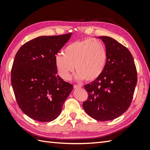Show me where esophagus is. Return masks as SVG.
Masks as SVG:
<instances>
[{
	"label": "esophagus",
	"mask_w": 150,
	"mask_h": 150,
	"mask_svg": "<svg viewBox=\"0 0 150 150\" xmlns=\"http://www.w3.org/2000/svg\"><path fill=\"white\" fill-rule=\"evenodd\" d=\"M82 87V86L79 85H73V88H81Z\"/></svg>",
	"instance_id": "obj_1"
}]
</instances>
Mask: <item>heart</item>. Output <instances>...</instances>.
Here are the masks:
<instances>
[{
    "label": "heart",
    "mask_w": 150,
    "mask_h": 150,
    "mask_svg": "<svg viewBox=\"0 0 150 150\" xmlns=\"http://www.w3.org/2000/svg\"><path fill=\"white\" fill-rule=\"evenodd\" d=\"M107 52L99 40H78L67 45L63 54L55 57V65L61 77L69 80L74 70L76 79L91 82L96 79L105 69Z\"/></svg>",
    "instance_id": "1"
}]
</instances>
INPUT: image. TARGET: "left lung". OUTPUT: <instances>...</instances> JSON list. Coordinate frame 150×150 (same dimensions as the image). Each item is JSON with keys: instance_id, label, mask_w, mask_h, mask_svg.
<instances>
[{"instance_id": "1", "label": "left lung", "mask_w": 150, "mask_h": 150, "mask_svg": "<svg viewBox=\"0 0 150 150\" xmlns=\"http://www.w3.org/2000/svg\"><path fill=\"white\" fill-rule=\"evenodd\" d=\"M105 43L107 59L103 73L84 86L88 94L83 107L99 121L118 118L128 110L137 83V71L131 53L116 40L99 36Z\"/></svg>"}]
</instances>
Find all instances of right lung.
Instances as JSON below:
<instances>
[{"label": "right lung", "instance_id": "add662e5", "mask_svg": "<svg viewBox=\"0 0 150 150\" xmlns=\"http://www.w3.org/2000/svg\"><path fill=\"white\" fill-rule=\"evenodd\" d=\"M71 34L38 37L16 53L12 86L20 108L33 120L50 122L57 118L73 90V85L57 75L54 60Z\"/></svg>", "mask_w": 150, "mask_h": 150}]
</instances>
